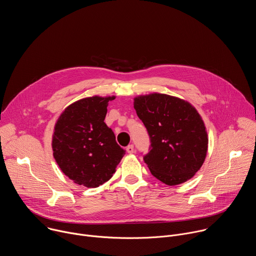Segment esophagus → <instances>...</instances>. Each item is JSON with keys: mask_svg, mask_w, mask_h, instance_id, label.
I'll list each match as a JSON object with an SVG mask.
<instances>
[{"mask_svg": "<svg viewBox=\"0 0 256 256\" xmlns=\"http://www.w3.org/2000/svg\"><path fill=\"white\" fill-rule=\"evenodd\" d=\"M126 152L128 154H132L134 152V144H128L126 147Z\"/></svg>", "mask_w": 256, "mask_h": 256, "instance_id": "esophagus-1", "label": "esophagus"}]
</instances>
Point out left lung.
Returning a JSON list of instances; mask_svg holds the SVG:
<instances>
[{"instance_id": "1", "label": "left lung", "mask_w": 256, "mask_h": 256, "mask_svg": "<svg viewBox=\"0 0 256 256\" xmlns=\"http://www.w3.org/2000/svg\"><path fill=\"white\" fill-rule=\"evenodd\" d=\"M134 107L150 136V152L144 161L152 175L167 186L190 179L204 162L208 142L196 109L159 93L136 97Z\"/></svg>"}]
</instances>
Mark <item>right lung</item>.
<instances>
[{"instance_id": "1", "label": "right lung", "mask_w": 256, "mask_h": 256, "mask_svg": "<svg viewBox=\"0 0 256 256\" xmlns=\"http://www.w3.org/2000/svg\"><path fill=\"white\" fill-rule=\"evenodd\" d=\"M112 97L93 96L68 105L58 118L52 136L54 157L75 184L98 188L116 172L126 151L104 122Z\"/></svg>"}]
</instances>
